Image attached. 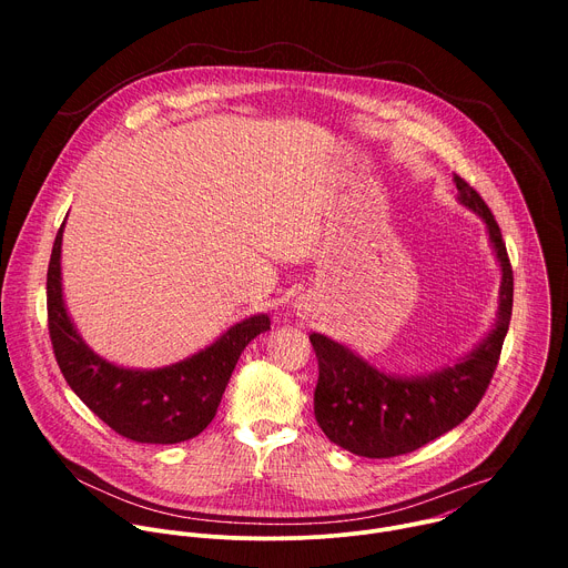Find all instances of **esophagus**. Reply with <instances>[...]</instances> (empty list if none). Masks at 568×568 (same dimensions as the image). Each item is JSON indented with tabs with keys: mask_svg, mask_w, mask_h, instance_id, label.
Segmentation results:
<instances>
[{
	"mask_svg": "<svg viewBox=\"0 0 568 568\" xmlns=\"http://www.w3.org/2000/svg\"><path fill=\"white\" fill-rule=\"evenodd\" d=\"M296 307H298V310H305V303H303V301H298V303H296Z\"/></svg>",
	"mask_w": 568,
	"mask_h": 568,
	"instance_id": "esophagus-1",
	"label": "esophagus"
}]
</instances>
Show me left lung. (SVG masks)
<instances>
[{
  "mask_svg": "<svg viewBox=\"0 0 568 568\" xmlns=\"http://www.w3.org/2000/svg\"><path fill=\"white\" fill-rule=\"evenodd\" d=\"M458 202L488 229L501 267L499 310L493 331L454 364L425 375H393L375 368L348 346L312 333L318 359L314 418L331 443L366 458L409 454L460 425L488 388L513 314V267L501 229L480 195L454 175Z\"/></svg>",
  "mask_w": 568,
  "mask_h": 568,
  "instance_id": "8db88e82",
  "label": "left lung"
}]
</instances>
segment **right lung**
I'll list each match as a JSON object with an SVG mask.
<instances>
[{"label":"right lung","instance_id":"right-lung-1","mask_svg":"<svg viewBox=\"0 0 568 568\" xmlns=\"http://www.w3.org/2000/svg\"><path fill=\"white\" fill-rule=\"evenodd\" d=\"M62 229L64 222L47 272V312L53 353L67 384L123 438L150 445L195 438L215 418L240 353L270 331V316L242 318L211 346L164 368L116 366L85 344L67 312L60 270Z\"/></svg>","mask_w":568,"mask_h":568}]
</instances>
